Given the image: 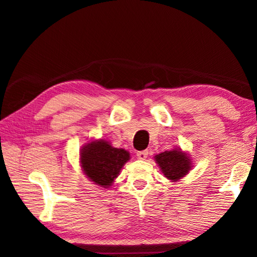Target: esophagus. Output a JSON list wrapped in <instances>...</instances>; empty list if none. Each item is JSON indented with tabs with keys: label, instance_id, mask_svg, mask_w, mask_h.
I'll return each mask as SVG.
<instances>
[{
	"label": "esophagus",
	"instance_id": "obj_1",
	"mask_svg": "<svg viewBox=\"0 0 257 257\" xmlns=\"http://www.w3.org/2000/svg\"><path fill=\"white\" fill-rule=\"evenodd\" d=\"M147 155H149V151H147V150L139 151L138 153H137L138 159H141V160H145L147 158Z\"/></svg>",
	"mask_w": 257,
	"mask_h": 257
}]
</instances>
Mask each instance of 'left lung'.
<instances>
[{"label":"left lung","mask_w":257,"mask_h":257,"mask_svg":"<svg viewBox=\"0 0 257 257\" xmlns=\"http://www.w3.org/2000/svg\"><path fill=\"white\" fill-rule=\"evenodd\" d=\"M156 163L169 180L178 181L185 177L191 168V161L188 155L181 150L165 151L154 156Z\"/></svg>","instance_id":"8db88e82"}]
</instances>
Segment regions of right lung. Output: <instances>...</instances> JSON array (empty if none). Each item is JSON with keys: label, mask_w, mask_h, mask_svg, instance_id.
Instances as JSON below:
<instances>
[{"label": "right lung", "mask_w": 257, "mask_h": 257, "mask_svg": "<svg viewBox=\"0 0 257 257\" xmlns=\"http://www.w3.org/2000/svg\"><path fill=\"white\" fill-rule=\"evenodd\" d=\"M129 159V152L112 147L110 143L102 139L84 145L80 152V163L85 175L103 188H108L113 184Z\"/></svg>", "instance_id": "obj_1"}]
</instances>
